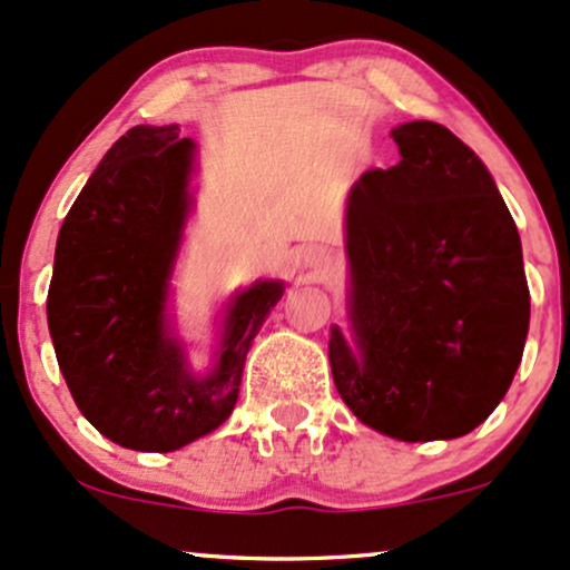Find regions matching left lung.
Returning a JSON list of instances; mask_svg holds the SVG:
<instances>
[{
  "label": "left lung",
  "mask_w": 570,
  "mask_h": 570,
  "mask_svg": "<svg viewBox=\"0 0 570 570\" xmlns=\"http://www.w3.org/2000/svg\"><path fill=\"white\" fill-rule=\"evenodd\" d=\"M401 161L347 202V323L331 325L334 385L399 441L458 439L503 401L525 350L522 245L482 158L450 129L390 131Z\"/></svg>",
  "instance_id": "1"
}]
</instances>
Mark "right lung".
<instances>
[{"instance_id":"right-lung-1","label":"right lung","mask_w":570,"mask_h":570,"mask_svg":"<svg viewBox=\"0 0 570 570\" xmlns=\"http://www.w3.org/2000/svg\"><path fill=\"white\" fill-rule=\"evenodd\" d=\"M196 142L180 126H134L105 153L56 242L48 328L69 393L101 436L171 452L220 428L283 279L236 291L194 371L171 317V274L194 213Z\"/></svg>"}]
</instances>
